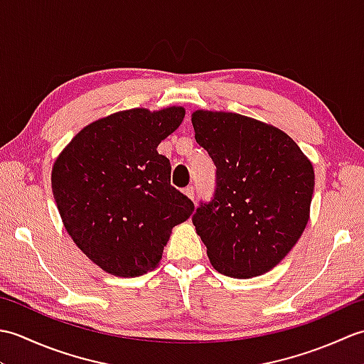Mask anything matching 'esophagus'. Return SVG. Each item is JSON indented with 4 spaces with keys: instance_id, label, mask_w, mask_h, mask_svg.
Segmentation results:
<instances>
[{
    "instance_id": "obj_1",
    "label": "esophagus",
    "mask_w": 364,
    "mask_h": 364,
    "mask_svg": "<svg viewBox=\"0 0 364 364\" xmlns=\"http://www.w3.org/2000/svg\"><path fill=\"white\" fill-rule=\"evenodd\" d=\"M183 192H184V194H186L191 200H194V198H196V188H194V186H189V188L184 189Z\"/></svg>"
}]
</instances>
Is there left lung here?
<instances>
[{"label":"left lung","instance_id":"8db88e82","mask_svg":"<svg viewBox=\"0 0 364 364\" xmlns=\"http://www.w3.org/2000/svg\"><path fill=\"white\" fill-rule=\"evenodd\" d=\"M192 125L215 166L214 194L192 215L211 264L235 278L264 274L306 227L311 162L283 131L241 114L196 111Z\"/></svg>","mask_w":364,"mask_h":364}]
</instances>
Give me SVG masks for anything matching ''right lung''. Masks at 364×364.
I'll use <instances>...</instances> for the list:
<instances>
[{
    "mask_svg": "<svg viewBox=\"0 0 364 364\" xmlns=\"http://www.w3.org/2000/svg\"><path fill=\"white\" fill-rule=\"evenodd\" d=\"M183 117L176 106L115 112L80 131L54 162L51 188L64 227L106 272H150L172 228L194 211L170 184V161L156 151Z\"/></svg>",
    "mask_w": 364,
    "mask_h": 364,
    "instance_id": "obj_1",
    "label": "right lung"
}]
</instances>
